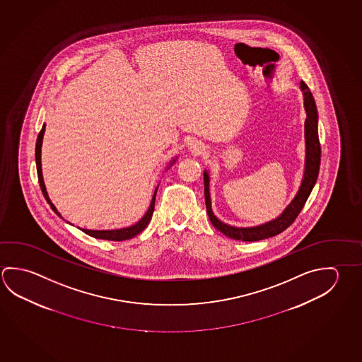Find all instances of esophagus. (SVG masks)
Segmentation results:
<instances>
[{"instance_id":"1","label":"esophagus","mask_w":362,"mask_h":362,"mask_svg":"<svg viewBox=\"0 0 362 362\" xmlns=\"http://www.w3.org/2000/svg\"><path fill=\"white\" fill-rule=\"evenodd\" d=\"M190 151H193L194 153H201L203 150H204V147L202 145H199V144H197V142H193V144H190Z\"/></svg>"}]
</instances>
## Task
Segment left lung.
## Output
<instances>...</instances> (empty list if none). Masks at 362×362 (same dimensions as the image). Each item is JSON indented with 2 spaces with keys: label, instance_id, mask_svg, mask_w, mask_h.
<instances>
[{
  "label": "left lung",
  "instance_id": "8db88e82",
  "mask_svg": "<svg viewBox=\"0 0 362 362\" xmlns=\"http://www.w3.org/2000/svg\"><path fill=\"white\" fill-rule=\"evenodd\" d=\"M300 88L304 95V107L306 112L305 119V147H306V156H305L304 178L298 188V193L291 203L286 207L285 211L272 221L266 222L259 226L253 228H235L230 226L225 222L220 221L212 212L211 209V197H209V175L207 170L203 173L204 180V201L206 209L211 223L215 226L222 234L226 235L231 239L241 241H258L268 239L285 231L286 228L295 221L298 214L304 207L306 199L310 196L311 190L317 183L319 166H320V142L317 136V105L308 85L301 81Z\"/></svg>",
  "mask_w": 362,
  "mask_h": 362
}]
</instances>
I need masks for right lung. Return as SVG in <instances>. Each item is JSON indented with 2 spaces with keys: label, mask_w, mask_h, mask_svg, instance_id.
I'll return each instance as SVG.
<instances>
[{
  "label": "right lung",
  "mask_w": 362,
  "mask_h": 362,
  "mask_svg": "<svg viewBox=\"0 0 362 362\" xmlns=\"http://www.w3.org/2000/svg\"><path fill=\"white\" fill-rule=\"evenodd\" d=\"M45 129V124H43V127H42L40 132H39L38 139H37V145H35V163H37V173H38L39 185H40V189L43 192V196H45V199H47V202H48V204L51 206V209H53V211H54L59 217H62L61 214L58 212L57 209L54 207V204L52 203L51 199H49V197H48V193H47V189H45V180H43V174H42V161H40V156H42V155H40V153H42V142H43ZM175 160L177 159H173L172 163H170V165H173V163H175ZM158 188H159V185L156 187V189L153 192V199H151L150 207L147 209L146 214H145V216L141 218L140 221L137 222V223H134L132 226L124 228H117V230H88V228H80V230H83L85 234L90 235V236H93V238H96V239H104V240L122 241L132 239V238L136 236V235L140 234L141 231H142L144 228H146L147 225H148V222L151 220V217H153V209H155V198H156V192H158Z\"/></svg>",
  "instance_id": "right-lung-1"
}]
</instances>
